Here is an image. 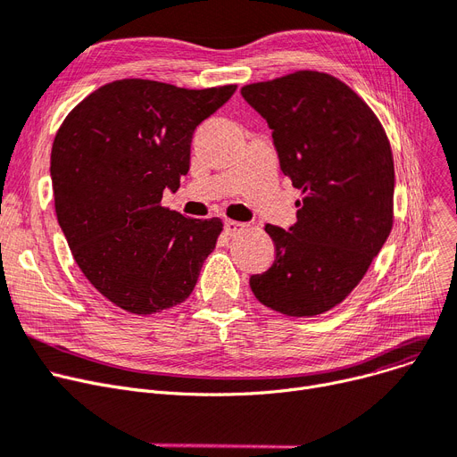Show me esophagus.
Segmentation results:
<instances>
[{
    "instance_id": "esophagus-1",
    "label": "esophagus",
    "mask_w": 457,
    "mask_h": 457,
    "mask_svg": "<svg viewBox=\"0 0 457 457\" xmlns=\"http://www.w3.org/2000/svg\"><path fill=\"white\" fill-rule=\"evenodd\" d=\"M245 228H246V224H243V222H235V220H226V222H224V233H226L228 237L239 235L241 231H245Z\"/></svg>"
}]
</instances>
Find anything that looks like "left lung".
I'll use <instances>...</instances> for the list:
<instances>
[{"label":"left lung","mask_w":457,"mask_h":457,"mask_svg":"<svg viewBox=\"0 0 457 457\" xmlns=\"http://www.w3.org/2000/svg\"><path fill=\"white\" fill-rule=\"evenodd\" d=\"M272 130L293 187L296 222L267 224L272 265L250 276L255 299L291 317L340 304L359 286L394 220V158L379 119L349 86L296 71L241 89Z\"/></svg>","instance_id":"1"}]
</instances>
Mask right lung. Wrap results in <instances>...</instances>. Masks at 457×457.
Returning a JSON list of instances; mask_svg holds the SVG:
<instances>
[{
  "label": "right lung",
  "instance_id": "right-lung-1",
  "mask_svg": "<svg viewBox=\"0 0 457 457\" xmlns=\"http://www.w3.org/2000/svg\"><path fill=\"white\" fill-rule=\"evenodd\" d=\"M235 89L115 80L59 127L50 156L57 222L78 267L115 306L149 315L190 296L222 220L170 211L162 192L179 188L195 127Z\"/></svg>",
  "mask_w": 457,
  "mask_h": 457
}]
</instances>
